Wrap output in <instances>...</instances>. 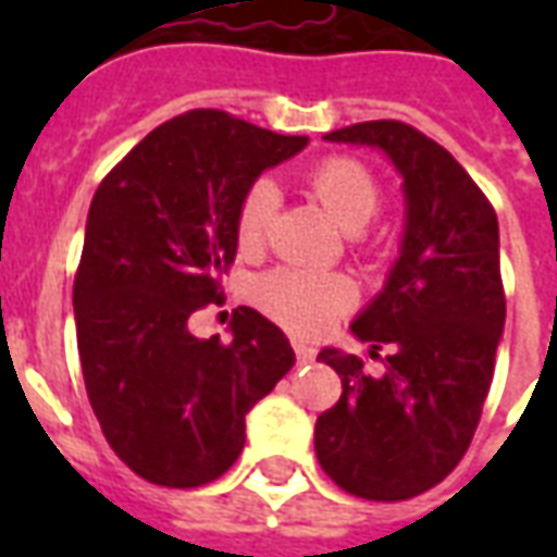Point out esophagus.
Segmentation results:
<instances>
[{
	"mask_svg": "<svg viewBox=\"0 0 557 557\" xmlns=\"http://www.w3.org/2000/svg\"><path fill=\"white\" fill-rule=\"evenodd\" d=\"M292 349H295V358H298L301 363H310L315 358L313 346H307V343H301V339H292Z\"/></svg>",
	"mask_w": 557,
	"mask_h": 557,
	"instance_id": "obj_1",
	"label": "esophagus"
}]
</instances>
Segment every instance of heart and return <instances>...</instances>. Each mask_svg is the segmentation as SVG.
<instances>
[{"mask_svg": "<svg viewBox=\"0 0 557 557\" xmlns=\"http://www.w3.org/2000/svg\"><path fill=\"white\" fill-rule=\"evenodd\" d=\"M304 187L334 218L339 230L361 232L382 211V184L361 160L334 154L304 175ZM277 211V190L271 182H256L235 211V244L242 253H256L268 242ZM256 304L280 325L298 334H315L343 310H349L355 292L346 280L310 274L298 268H277L256 280Z\"/></svg>", "mask_w": 557, "mask_h": 557, "instance_id": "b5f03b06", "label": "heart"}]
</instances>
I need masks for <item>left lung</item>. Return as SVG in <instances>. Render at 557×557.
I'll list each match as a JSON object with an SVG mask.
<instances>
[{
	"mask_svg": "<svg viewBox=\"0 0 557 557\" xmlns=\"http://www.w3.org/2000/svg\"><path fill=\"white\" fill-rule=\"evenodd\" d=\"M325 139L375 146L394 160L406 235L385 292L351 322L373 361L387 346L385 370L319 351L343 394L315 420V456L349 495L406 502L459 466L490 394L507 313L498 218L454 154L406 122H361Z\"/></svg>",
	"mask_w": 557,
	"mask_h": 557,
	"instance_id": "obj_1",
	"label": "left lung"
}]
</instances>
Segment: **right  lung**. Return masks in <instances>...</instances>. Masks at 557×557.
Masks as SVG:
<instances>
[{
    "label": "right lung",
    "instance_id": "obj_1",
    "mask_svg": "<svg viewBox=\"0 0 557 557\" xmlns=\"http://www.w3.org/2000/svg\"><path fill=\"white\" fill-rule=\"evenodd\" d=\"M223 110L154 127L91 199L74 277L83 382L107 444L148 483L218 480L244 447V418L295 363L289 339L250 307L232 339H199L190 319L223 304L235 211L259 172L298 154Z\"/></svg>",
    "mask_w": 557,
    "mask_h": 557
}]
</instances>
